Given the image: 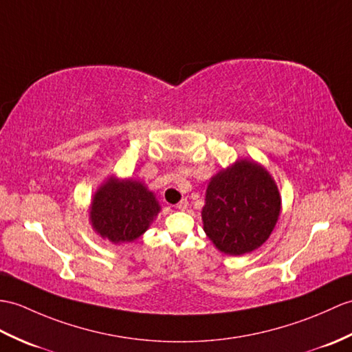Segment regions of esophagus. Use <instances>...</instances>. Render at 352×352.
<instances>
[{"instance_id":"34e87169","label":"esophagus","mask_w":352,"mask_h":352,"mask_svg":"<svg viewBox=\"0 0 352 352\" xmlns=\"http://www.w3.org/2000/svg\"><path fill=\"white\" fill-rule=\"evenodd\" d=\"M187 206H189V202H187V199L183 198L182 201H179V202L177 204V208H178V210H186Z\"/></svg>"}]
</instances>
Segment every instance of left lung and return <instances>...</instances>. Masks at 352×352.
Listing matches in <instances>:
<instances>
[{
  "label": "left lung",
  "instance_id": "left-lung-1",
  "mask_svg": "<svg viewBox=\"0 0 352 352\" xmlns=\"http://www.w3.org/2000/svg\"><path fill=\"white\" fill-rule=\"evenodd\" d=\"M280 214L274 179L258 163L239 160L211 178L202 208L204 231L228 255L263 246Z\"/></svg>",
  "mask_w": 352,
  "mask_h": 352
}]
</instances>
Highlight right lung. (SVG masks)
Instances as JSON below:
<instances>
[{
  "instance_id": "obj_1",
  "label": "right lung",
  "mask_w": 352,
  "mask_h": 352,
  "mask_svg": "<svg viewBox=\"0 0 352 352\" xmlns=\"http://www.w3.org/2000/svg\"><path fill=\"white\" fill-rule=\"evenodd\" d=\"M159 211L153 192L144 184L111 178L94 195L89 219L103 239L124 243L141 236Z\"/></svg>"
}]
</instances>
